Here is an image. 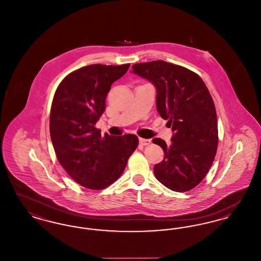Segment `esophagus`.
Listing matches in <instances>:
<instances>
[{
    "mask_svg": "<svg viewBox=\"0 0 261 261\" xmlns=\"http://www.w3.org/2000/svg\"><path fill=\"white\" fill-rule=\"evenodd\" d=\"M139 142H140V144L143 145V146H148V145L150 144V140H149V139H144V138H140V139H139Z\"/></svg>",
    "mask_w": 261,
    "mask_h": 261,
    "instance_id": "34e87169",
    "label": "esophagus"
}]
</instances>
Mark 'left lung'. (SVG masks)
Returning a JSON list of instances; mask_svg holds the SVG:
<instances>
[{"instance_id":"8db88e82","label":"left lung","mask_w":261,"mask_h":261,"mask_svg":"<svg viewBox=\"0 0 261 261\" xmlns=\"http://www.w3.org/2000/svg\"><path fill=\"white\" fill-rule=\"evenodd\" d=\"M132 69L154 85L156 110L174 133L170 146L152 139L164 151V160L153 168L155 178L172 191L187 192L205 177L217 150V117L210 91L199 75L173 63L142 62Z\"/></svg>"}]
</instances>
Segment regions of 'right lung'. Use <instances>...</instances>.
Wrapping results in <instances>:
<instances>
[{
  "label": "right lung",
  "instance_id": "1",
  "mask_svg": "<svg viewBox=\"0 0 261 261\" xmlns=\"http://www.w3.org/2000/svg\"><path fill=\"white\" fill-rule=\"evenodd\" d=\"M130 64H91L67 75L51 102L50 134L57 158L67 174L81 186L101 190L123 173L138 137L100 135L95 127L106 110L112 84Z\"/></svg>",
  "mask_w": 261,
  "mask_h": 261
}]
</instances>
